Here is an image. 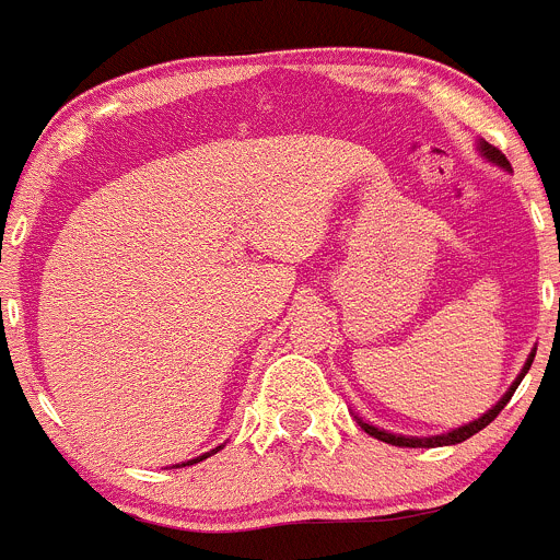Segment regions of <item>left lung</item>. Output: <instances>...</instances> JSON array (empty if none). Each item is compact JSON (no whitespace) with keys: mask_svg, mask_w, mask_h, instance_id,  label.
I'll use <instances>...</instances> for the list:
<instances>
[{"mask_svg":"<svg viewBox=\"0 0 560 560\" xmlns=\"http://www.w3.org/2000/svg\"><path fill=\"white\" fill-rule=\"evenodd\" d=\"M478 151H480V156H483V160L494 162V165H500V168L509 171V174H511L509 160H505V156L500 154V151L494 149V145H489V143H486V140H478ZM533 357H536V348H533L530 357L525 359V364H522V370H520V375H516V378H514V384H511L509 389H505L503 398H500L498 404L492 406V409L486 411V415H480L478 420H472V422H464V425H458V428H451V431H445V433H436V436H404V433L384 431V428H378V425H373V422L362 420V417H359V415H353V417H357V422L364 428V431L370 433V436L381 439V442H386V445H395V447H445V445H458V442H464V439H469V436H475V433H478V431H483V428L489 425V422H492L494 417L500 415V411H503V406L511 400V395H514V392H516L520 381L525 378V373H527V370H530Z\"/></svg>","mask_w":560,"mask_h":560,"instance_id":"obj_1","label":"left lung"}]
</instances>
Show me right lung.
Segmentation results:
<instances>
[{
    "label": "right lung",
    "instance_id": "1",
    "mask_svg": "<svg viewBox=\"0 0 560 560\" xmlns=\"http://www.w3.org/2000/svg\"><path fill=\"white\" fill-rule=\"evenodd\" d=\"M223 445H226V442H223ZM223 445H218L215 447V451H209V453H203V456H196V458H190V462H182V464H176V467H190V464H198V462H203V458H209V456H212V453H218V451H221V447Z\"/></svg>",
    "mask_w": 560,
    "mask_h": 560
}]
</instances>
